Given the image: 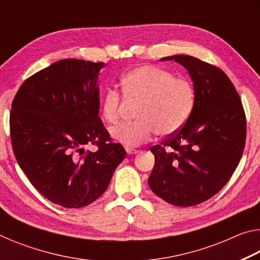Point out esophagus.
<instances>
[{"mask_svg":"<svg viewBox=\"0 0 260 260\" xmlns=\"http://www.w3.org/2000/svg\"><path fill=\"white\" fill-rule=\"evenodd\" d=\"M126 152L128 153V155H134V153H138V152H139V150H138V149L128 148V147H127V148H126Z\"/></svg>","mask_w":260,"mask_h":260,"instance_id":"1","label":"esophagus"}]
</instances>
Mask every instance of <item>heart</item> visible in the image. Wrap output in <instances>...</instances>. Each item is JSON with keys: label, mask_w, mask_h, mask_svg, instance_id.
I'll return each mask as SVG.
<instances>
[{"label": "heart", "mask_w": 260, "mask_h": 260, "mask_svg": "<svg viewBox=\"0 0 260 260\" xmlns=\"http://www.w3.org/2000/svg\"><path fill=\"white\" fill-rule=\"evenodd\" d=\"M126 99L138 101L134 121L122 122L110 129L117 142L132 148L146 142L155 133L175 134L187 124L195 109L196 93L192 83L184 78L155 65H142L125 73L120 79ZM120 94L113 89L104 93L101 112L105 121L119 118Z\"/></svg>", "instance_id": "b5f03b06"}]
</instances>
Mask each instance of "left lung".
<instances>
[{
  "instance_id": "obj_1",
  "label": "left lung",
  "mask_w": 260,
  "mask_h": 260,
  "mask_svg": "<svg viewBox=\"0 0 260 260\" xmlns=\"http://www.w3.org/2000/svg\"><path fill=\"white\" fill-rule=\"evenodd\" d=\"M187 69L195 109L181 129L153 146L151 190L177 206L208 201L228 182L244 150L246 120L240 95L219 68L187 55L161 58Z\"/></svg>"
}]
</instances>
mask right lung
<instances>
[{"label":"right lung","instance_id":"right-lung-1","mask_svg":"<svg viewBox=\"0 0 260 260\" xmlns=\"http://www.w3.org/2000/svg\"><path fill=\"white\" fill-rule=\"evenodd\" d=\"M103 67L56 61L26 79L11 104V143L20 169L41 195L68 209L98 200L126 156L99 117ZM91 144L95 153L85 150Z\"/></svg>","mask_w":260,"mask_h":260}]
</instances>
